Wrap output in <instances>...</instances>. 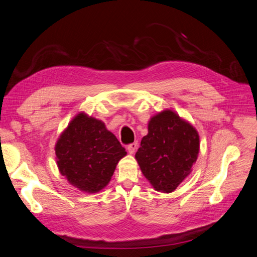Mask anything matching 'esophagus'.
I'll use <instances>...</instances> for the list:
<instances>
[{
	"instance_id": "esophagus-1",
	"label": "esophagus",
	"mask_w": 257,
	"mask_h": 257,
	"mask_svg": "<svg viewBox=\"0 0 257 257\" xmlns=\"http://www.w3.org/2000/svg\"><path fill=\"white\" fill-rule=\"evenodd\" d=\"M127 151H128V153H131V154H133L135 151H136V149H137V143H133V144H130L128 146H127Z\"/></svg>"
}]
</instances>
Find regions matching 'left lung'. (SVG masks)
Instances as JSON below:
<instances>
[{
  "instance_id": "1",
  "label": "left lung",
  "mask_w": 257,
  "mask_h": 257,
  "mask_svg": "<svg viewBox=\"0 0 257 257\" xmlns=\"http://www.w3.org/2000/svg\"><path fill=\"white\" fill-rule=\"evenodd\" d=\"M198 152L195 127L166 109L150 119L148 134L143 137L135 158L153 188L170 193L191 174Z\"/></svg>"
}]
</instances>
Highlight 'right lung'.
Segmentation results:
<instances>
[{"instance_id": "right-lung-1", "label": "right lung", "mask_w": 257, "mask_h": 257, "mask_svg": "<svg viewBox=\"0 0 257 257\" xmlns=\"http://www.w3.org/2000/svg\"><path fill=\"white\" fill-rule=\"evenodd\" d=\"M62 176L78 190L96 193L109 183L118 162L126 155L105 123L84 112L77 114L56 144Z\"/></svg>"}]
</instances>
